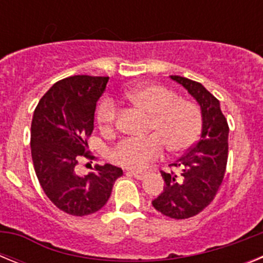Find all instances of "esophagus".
<instances>
[{
	"instance_id": "esophagus-1",
	"label": "esophagus",
	"mask_w": 263,
	"mask_h": 263,
	"mask_svg": "<svg viewBox=\"0 0 263 263\" xmlns=\"http://www.w3.org/2000/svg\"><path fill=\"white\" fill-rule=\"evenodd\" d=\"M126 174H129V175L134 176V178L138 179V180H142V179L146 176V174L142 173V171H134V170H127Z\"/></svg>"
}]
</instances>
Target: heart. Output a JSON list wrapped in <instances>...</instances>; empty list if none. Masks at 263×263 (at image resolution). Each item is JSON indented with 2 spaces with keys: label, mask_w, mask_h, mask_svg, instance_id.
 Returning <instances> with one entry per match:
<instances>
[{
  "label": "heart",
  "mask_w": 263,
  "mask_h": 263,
  "mask_svg": "<svg viewBox=\"0 0 263 263\" xmlns=\"http://www.w3.org/2000/svg\"><path fill=\"white\" fill-rule=\"evenodd\" d=\"M133 105L150 113L148 130L153 134L143 138H124L111 148V162L126 168H143L170 152L182 153L191 147L201 132L200 108L191 100L179 99L174 90L159 84H146L126 92ZM116 105L105 99L97 109V124L103 132H111L116 124Z\"/></svg>",
  "instance_id": "obj_1"
}]
</instances>
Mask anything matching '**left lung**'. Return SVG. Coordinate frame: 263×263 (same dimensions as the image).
Instances as JSON below:
<instances>
[{
    "label": "left lung",
    "instance_id": "1",
    "mask_svg": "<svg viewBox=\"0 0 263 263\" xmlns=\"http://www.w3.org/2000/svg\"><path fill=\"white\" fill-rule=\"evenodd\" d=\"M173 80L188 90L201 109L200 138L173 166L180 173L160 171L166 187L153 200L158 212L170 218L192 217L211 204L221 185L228 162L229 126L220 109V101L200 83L182 76Z\"/></svg>",
    "mask_w": 263,
    "mask_h": 263
}]
</instances>
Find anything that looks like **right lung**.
<instances>
[{"mask_svg":"<svg viewBox=\"0 0 263 263\" xmlns=\"http://www.w3.org/2000/svg\"><path fill=\"white\" fill-rule=\"evenodd\" d=\"M109 78L76 75L59 80L36 105L31 122V157L36 178L47 197L63 212L87 216L97 212L110 197L120 167L95 166L85 176L76 166L88 153L96 104Z\"/></svg>","mask_w":263,"mask_h":263,"instance_id":"right-lung-1","label":"right lung"}]
</instances>
